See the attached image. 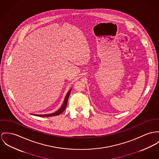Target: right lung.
<instances>
[{
	"label": "right lung",
	"mask_w": 159,
	"mask_h": 159,
	"mask_svg": "<svg viewBox=\"0 0 159 159\" xmlns=\"http://www.w3.org/2000/svg\"><path fill=\"white\" fill-rule=\"evenodd\" d=\"M71 89H70V91L68 92V93L66 94L65 99H64V101H63V103L62 104V105L61 107V108H59V110L57 111H56L55 112H53V113H51V114H43V115H39V114H33V115H34V116H39V117H51V116H58L60 114L62 113V112L65 110L66 107V105H67V103H68V98L69 96L70 95V93H71Z\"/></svg>",
	"instance_id": "add662e5"
}]
</instances>
